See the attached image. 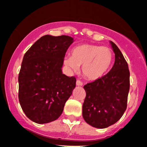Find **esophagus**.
Instances as JSON below:
<instances>
[{
	"label": "esophagus",
	"mask_w": 147,
	"mask_h": 147,
	"mask_svg": "<svg viewBox=\"0 0 147 147\" xmlns=\"http://www.w3.org/2000/svg\"><path fill=\"white\" fill-rule=\"evenodd\" d=\"M76 84H77V86H82L83 85V82L80 81V80H77Z\"/></svg>",
	"instance_id": "1"
}]
</instances>
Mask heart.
<instances>
[{"instance_id": "1", "label": "heart", "mask_w": 147, "mask_h": 147, "mask_svg": "<svg viewBox=\"0 0 147 147\" xmlns=\"http://www.w3.org/2000/svg\"><path fill=\"white\" fill-rule=\"evenodd\" d=\"M113 54L109 47L84 44L74 47L71 56L64 59V64L74 72L82 67V73L89 80L101 78L112 65Z\"/></svg>"}]
</instances>
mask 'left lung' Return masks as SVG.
Instances as JSON below:
<instances>
[{
  "mask_svg": "<svg viewBox=\"0 0 147 147\" xmlns=\"http://www.w3.org/2000/svg\"><path fill=\"white\" fill-rule=\"evenodd\" d=\"M115 62L109 72L86 84L83 117L88 125L106 128L121 119L127 105L129 71L127 62L119 47L111 42Z\"/></svg>",
  "mask_w": 147,
  "mask_h": 147,
  "instance_id": "8db88e82",
  "label": "left lung"
}]
</instances>
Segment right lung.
<instances>
[{"instance_id":"right-lung-1","label":"right lung","mask_w":147,"mask_h":147,"mask_svg":"<svg viewBox=\"0 0 147 147\" xmlns=\"http://www.w3.org/2000/svg\"><path fill=\"white\" fill-rule=\"evenodd\" d=\"M69 36H43L28 50L18 76V97L28 118L37 124L57 119L76 85V78L62 73Z\"/></svg>"}]
</instances>
